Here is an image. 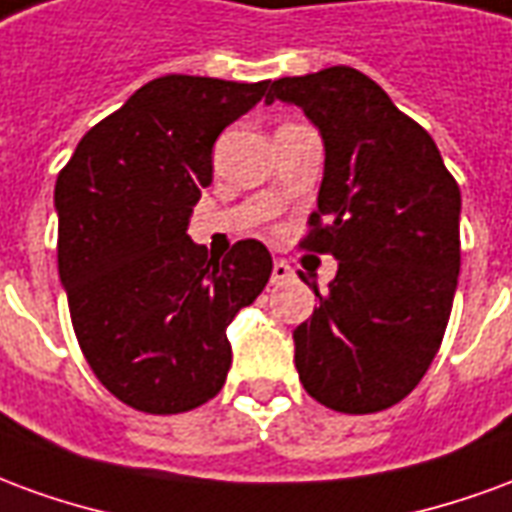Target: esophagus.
Returning a JSON list of instances; mask_svg holds the SVG:
<instances>
[{"mask_svg": "<svg viewBox=\"0 0 512 512\" xmlns=\"http://www.w3.org/2000/svg\"><path fill=\"white\" fill-rule=\"evenodd\" d=\"M290 279H293V268L285 260H277L274 268H271V285H285Z\"/></svg>", "mask_w": 512, "mask_h": 512, "instance_id": "obj_1", "label": "esophagus"}]
</instances>
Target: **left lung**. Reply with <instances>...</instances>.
Here are the masks:
<instances>
[{"mask_svg":"<svg viewBox=\"0 0 512 512\" xmlns=\"http://www.w3.org/2000/svg\"><path fill=\"white\" fill-rule=\"evenodd\" d=\"M299 106L323 139L310 252L337 274L296 326V370L345 414L395 406L439 351L461 271V189L436 142L370 76L334 65L271 84L266 104Z\"/></svg>","mask_w":512,"mask_h":512,"instance_id":"left-lung-1","label":"left lung"}]
</instances>
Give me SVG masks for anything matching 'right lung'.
<instances>
[{"mask_svg": "<svg viewBox=\"0 0 512 512\" xmlns=\"http://www.w3.org/2000/svg\"><path fill=\"white\" fill-rule=\"evenodd\" d=\"M268 82L161 76L82 136L57 175L60 282L98 381L145 414H180L224 386L227 326L271 277L255 238L224 260L191 241L213 142Z\"/></svg>", "mask_w": 512, "mask_h": 512, "instance_id": "1", "label": "right lung"}]
</instances>
